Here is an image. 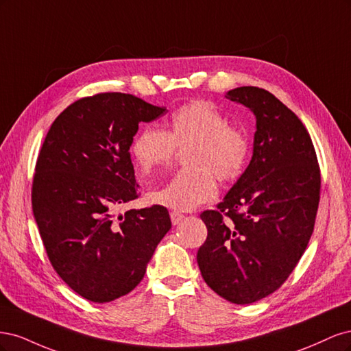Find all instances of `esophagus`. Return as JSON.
Masks as SVG:
<instances>
[{
    "label": "esophagus",
    "instance_id": "1",
    "mask_svg": "<svg viewBox=\"0 0 351 351\" xmlns=\"http://www.w3.org/2000/svg\"><path fill=\"white\" fill-rule=\"evenodd\" d=\"M169 217H171V222H173L174 226L180 224V222H182V221H183V218H184V215L182 214V212H177V210L169 212Z\"/></svg>",
    "mask_w": 351,
    "mask_h": 351
}]
</instances>
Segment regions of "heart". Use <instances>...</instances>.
I'll use <instances>...</instances> for the list:
<instances>
[{
	"label": "heart",
	"mask_w": 351,
	"mask_h": 351,
	"mask_svg": "<svg viewBox=\"0 0 351 351\" xmlns=\"http://www.w3.org/2000/svg\"><path fill=\"white\" fill-rule=\"evenodd\" d=\"M177 149H186L187 169L152 190L149 200L176 210H192L218 193L215 176L232 182L241 176L249 158L247 134L204 101L189 102L169 119L168 130L145 125L132 143V155L142 173L165 167Z\"/></svg>",
	"instance_id": "heart-1"
}]
</instances>
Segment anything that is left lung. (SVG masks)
<instances>
[{
    "instance_id": "8db88e82",
    "label": "left lung",
    "mask_w": 351,
    "mask_h": 351,
    "mask_svg": "<svg viewBox=\"0 0 351 351\" xmlns=\"http://www.w3.org/2000/svg\"><path fill=\"white\" fill-rule=\"evenodd\" d=\"M226 98L256 117L253 155L218 209L200 214L208 237L197 265L222 299L249 304L278 290L304 253L319 205L321 171L306 127L272 93L241 86Z\"/></svg>"
}]
</instances>
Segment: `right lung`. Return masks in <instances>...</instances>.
I'll list each match as a JSON object with an SVG mask.
<instances>
[{"label":"right lung","mask_w":351,"mask_h":351,"mask_svg":"<svg viewBox=\"0 0 351 351\" xmlns=\"http://www.w3.org/2000/svg\"><path fill=\"white\" fill-rule=\"evenodd\" d=\"M164 112L129 93H98L62 111L40 147L32 184L39 234L57 274L86 300L130 293L171 228L161 205L117 215L137 197L133 136Z\"/></svg>","instance_id":"add662e5"}]
</instances>
